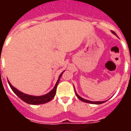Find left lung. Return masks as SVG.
I'll return each mask as SVG.
<instances>
[{
	"label": "left lung",
	"instance_id": "1",
	"mask_svg": "<svg viewBox=\"0 0 131 131\" xmlns=\"http://www.w3.org/2000/svg\"><path fill=\"white\" fill-rule=\"evenodd\" d=\"M112 33L113 34H114L115 36H117V35L116 34V33L114 32V31H112ZM74 90H75V88H74ZM75 93H76V95L77 96V97L81 101L84 102H86V103H90V104H102V103H104V102H106V101H91V100H85V99L83 98V97H81V96H79V95H78V93H77L76 90H75Z\"/></svg>",
	"mask_w": 131,
	"mask_h": 131
}]
</instances>
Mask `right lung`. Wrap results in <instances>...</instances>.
Listing matches in <instances>:
<instances>
[{"instance_id": "right-lung-1", "label": "right lung", "mask_w": 131, "mask_h": 131, "mask_svg": "<svg viewBox=\"0 0 131 131\" xmlns=\"http://www.w3.org/2000/svg\"><path fill=\"white\" fill-rule=\"evenodd\" d=\"M64 71H62L61 74L59 76V78H58V80L56 82V84L54 86V88L52 89L51 91L49 92L48 93L46 94V95H40V96H35V95H28V94L24 93L21 91H19V90H17V88H15L13 86L10 82L8 81V83L10 85V88L13 90V91L17 95V96L21 99V100H23L24 102H25L26 103L29 104H34V105H37V104H45V103H47L50 100H52L53 97L55 95V93H56V89H57V86L59 83V81H60V78L62 77V75L64 73Z\"/></svg>"}]
</instances>
